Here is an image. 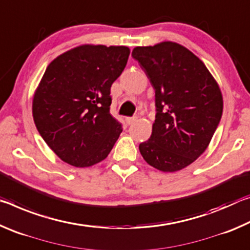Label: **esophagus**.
<instances>
[{
	"mask_svg": "<svg viewBox=\"0 0 250 250\" xmlns=\"http://www.w3.org/2000/svg\"><path fill=\"white\" fill-rule=\"evenodd\" d=\"M138 120V118L137 117H132V118H126V124L128 125H132V124H134L135 121Z\"/></svg>",
	"mask_w": 250,
	"mask_h": 250,
	"instance_id": "obj_1",
	"label": "esophagus"
}]
</instances>
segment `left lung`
<instances>
[{"instance_id":"8db88e82","label":"left lung","mask_w":250,"mask_h":250,"mask_svg":"<svg viewBox=\"0 0 250 250\" xmlns=\"http://www.w3.org/2000/svg\"><path fill=\"white\" fill-rule=\"evenodd\" d=\"M132 57L155 91V120L140 153L159 171L183 170L204 153L221 121V88L204 62L175 42L137 46Z\"/></svg>"}]
</instances>
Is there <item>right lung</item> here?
Wrapping results in <instances>:
<instances>
[{
    "label": "right lung",
    "instance_id": "right-lung-1",
    "mask_svg": "<svg viewBox=\"0 0 250 250\" xmlns=\"http://www.w3.org/2000/svg\"><path fill=\"white\" fill-rule=\"evenodd\" d=\"M126 46L83 44L47 66L33 97L34 122L59 159L88 167L107 158L122 132L109 112L110 88L126 65Z\"/></svg>",
    "mask_w": 250,
    "mask_h": 250
}]
</instances>
